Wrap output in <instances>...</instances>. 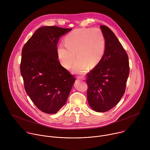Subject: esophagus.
<instances>
[{
	"label": "esophagus",
	"instance_id": "obj_1",
	"mask_svg": "<svg viewBox=\"0 0 150 150\" xmlns=\"http://www.w3.org/2000/svg\"><path fill=\"white\" fill-rule=\"evenodd\" d=\"M77 79H81V80H82V79H83L84 78H83V77H82V76H77Z\"/></svg>",
	"mask_w": 150,
	"mask_h": 150
}]
</instances>
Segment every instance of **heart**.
I'll use <instances>...</instances> for the list:
<instances>
[{"label": "heart", "mask_w": 150, "mask_h": 150, "mask_svg": "<svg viewBox=\"0 0 150 150\" xmlns=\"http://www.w3.org/2000/svg\"><path fill=\"white\" fill-rule=\"evenodd\" d=\"M65 45H60L57 56L62 65L67 69L73 66V71L82 74L89 67L93 69L101 61L105 50V38L98 28H78L65 37Z\"/></svg>", "instance_id": "1"}]
</instances>
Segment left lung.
I'll list each match as a JSON object with an SVG mask.
<instances>
[{
	"instance_id": "1",
	"label": "left lung",
	"mask_w": 150,
	"mask_h": 150,
	"mask_svg": "<svg viewBox=\"0 0 150 150\" xmlns=\"http://www.w3.org/2000/svg\"><path fill=\"white\" fill-rule=\"evenodd\" d=\"M105 38L104 55L98 65L86 76L87 100L97 112L109 111L123 97L129 74L128 56L113 32L100 25Z\"/></svg>"
}]
</instances>
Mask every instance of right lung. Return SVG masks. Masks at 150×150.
Here are the masks:
<instances>
[{
	"label": "right lung",
	"instance_id": "obj_1",
	"mask_svg": "<svg viewBox=\"0 0 150 150\" xmlns=\"http://www.w3.org/2000/svg\"><path fill=\"white\" fill-rule=\"evenodd\" d=\"M72 28H38L22 50L20 64L25 91L41 112L56 113L66 103L75 78L58 59L59 37Z\"/></svg>",
	"mask_w": 150,
	"mask_h": 150
}]
</instances>
